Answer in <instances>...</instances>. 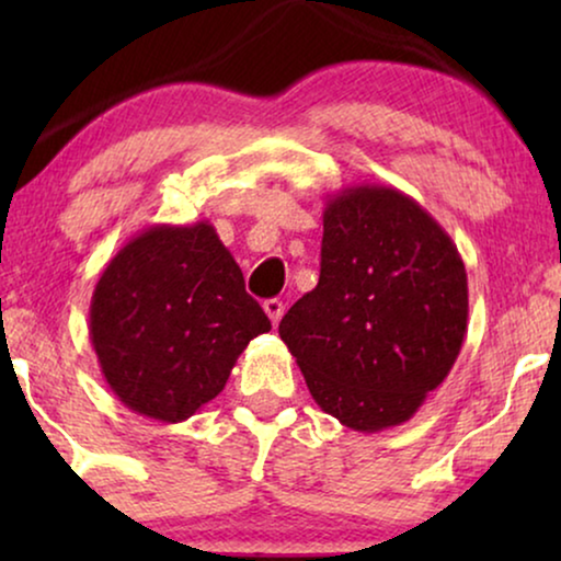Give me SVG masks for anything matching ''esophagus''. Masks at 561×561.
<instances>
[{
  "label": "esophagus",
  "instance_id": "34e87169",
  "mask_svg": "<svg viewBox=\"0 0 561 561\" xmlns=\"http://www.w3.org/2000/svg\"><path fill=\"white\" fill-rule=\"evenodd\" d=\"M263 309L267 313V319L273 321V327H278V321L283 319V311H286V306H283V301H278V298H271V301L263 304Z\"/></svg>",
  "mask_w": 561,
  "mask_h": 561
}]
</instances>
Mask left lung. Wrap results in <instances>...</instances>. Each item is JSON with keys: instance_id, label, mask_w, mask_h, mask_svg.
<instances>
[{"instance_id": "1", "label": "left lung", "mask_w": 561, "mask_h": 561, "mask_svg": "<svg viewBox=\"0 0 561 561\" xmlns=\"http://www.w3.org/2000/svg\"><path fill=\"white\" fill-rule=\"evenodd\" d=\"M467 271L419 202L380 183L327 196L321 275L278 334L321 411L363 434L401 426L467 334Z\"/></svg>"}]
</instances>
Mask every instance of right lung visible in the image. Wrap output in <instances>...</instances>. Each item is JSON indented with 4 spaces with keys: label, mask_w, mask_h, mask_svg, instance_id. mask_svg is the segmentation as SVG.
Instances as JSON below:
<instances>
[{
    "label": "right lung",
    "mask_w": 561,
    "mask_h": 561,
    "mask_svg": "<svg viewBox=\"0 0 561 561\" xmlns=\"http://www.w3.org/2000/svg\"><path fill=\"white\" fill-rule=\"evenodd\" d=\"M271 319L209 221L152 225L99 275L89 340L106 386L140 416L181 424L221 393Z\"/></svg>",
    "instance_id": "right-lung-1"
}]
</instances>
